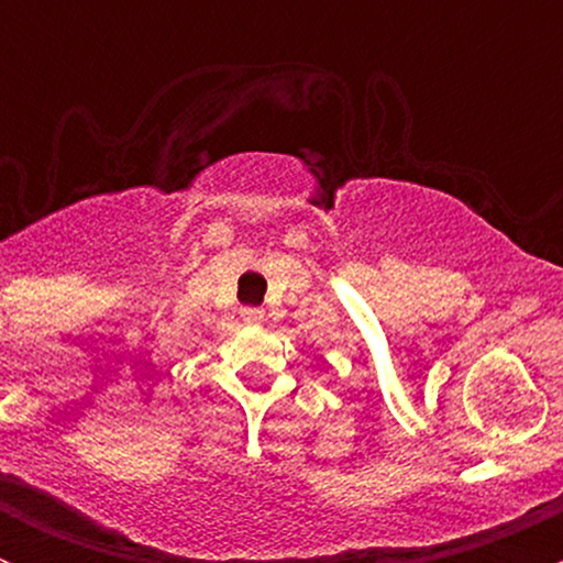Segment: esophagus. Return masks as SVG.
<instances>
[{"instance_id": "obj_1", "label": "esophagus", "mask_w": 563, "mask_h": 563, "mask_svg": "<svg viewBox=\"0 0 563 563\" xmlns=\"http://www.w3.org/2000/svg\"><path fill=\"white\" fill-rule=\"evenodd\" d=\"M242 318H245V321H250V323H258L261 318H264V310H261V308H245V310H242Z\"/></svg>"}]
</instances>
